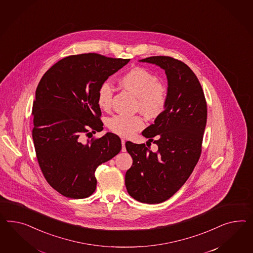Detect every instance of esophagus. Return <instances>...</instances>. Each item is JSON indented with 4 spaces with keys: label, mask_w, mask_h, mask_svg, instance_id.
Returning <instances> with one entry per match:
<instances>
[{
    "label": "esophagus",
    "mask_w": 253,
    "mask_h": 253,
    "mask_svg": "<svg viewBox=\"0 0 253 253\" xmlns=\"http://www.w3.org/2000/svg\"><path fill=\"white\" fill-rule=\"evenodd\" d=\"M125 143H126V141H125L124 139H123V140H122V144H123V148H122V151H123V152H126V148H125Z\"/></svg>",
    "instance_id": "obj_1"
}]
</instances>
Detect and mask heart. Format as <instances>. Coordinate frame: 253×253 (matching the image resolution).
I'll return each mask as SVG.
<instances>
[{"label": "heart", "mask_w": 253, "mask_h": 253, "mask_svg": "<svg viewBox=\"0 0 253 253\" xmlns=\"http://www.w3.org/2000/svg\"><path fill=\"white\" fill-rule=\"evenodd\" d=\"M123 88L127 89L137 97V108L149 118L160 115L167 104V93L160 85L156 75L141 67L131 69L120 80ZM113 87L110 83H102L98 90L96 100L103 109H109L113 97ZM108 127L112 132L120 136L128 137L134 131L144 128V119L139 115L127 116L116 114L108 120Z\"/></svg>", "instance_id": "obj_1"}]
</instances>
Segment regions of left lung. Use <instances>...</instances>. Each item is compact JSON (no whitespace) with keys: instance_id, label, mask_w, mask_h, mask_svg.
Here are the masks:
<instances>
[{"instance_id":"8db88e82","label":"left lung","mask_w":253,"mask_h":253,"mask_svg":"<svg viewBox=\"0 0 253 253\" xmlns=\"http://www.w3.org/2000/svg\"><path fill=\"white\" fill-rule=\"evenodd\" d=\"M139 62L159 66L168 79L166 108L142 132L147 143L157 144V151L125 144L132 157L125 174L127 191L138 202L153 205L170 198L191 176L202 152L207 106L198 78L184 62L168 56Z\"/></svg>"}]
</instances>
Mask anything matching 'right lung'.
<instances>
[{"instance_id": "add662e5", "label": "right lung", "mask_w": 253, "mask_h": 253, "mask_svg": "<svg viewBox=\"0 0 253 253\" xmlns=\"http://www.w3.org/2000/svg\"><path fill=\"white\" fill-rule=\"evenodd\" d=\"M129 62L72 55L56 62L39 83L32 110L36 155L48 184L65 197H89L96 190V168L122 150L120 137L112 132L83 141L89 130H103L99 85Z\"/></svg>"}]
</instances>
